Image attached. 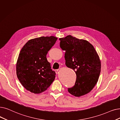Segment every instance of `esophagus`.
<instances>
[{"instance_id":"34e87169","label":"esophagus","mask_w":120,"mask_h":120,"mask_svg":"<svg viewBox=\"0 0 120 120\" xmlns=\"http://www.w3.org/2000/svg\"><path fill=\"white\" fill-rule=\"evenodd\" d=\"M59 69H57V70H55L54 71H55V72H56V74H57V72H58V71H59Z\"/></svg>"}]
</instances>
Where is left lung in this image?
I'll use <instances>...</instances> for the list:
<instances>
[{"label":"left lung","instance_id":"1","mask_svg":"<svg viewBox=\"0 0 120 120\" xmlns=\"http://www.w3.org/2000/svg\"><path fill=\"white\" fill-rule=\"evenodd\" d=\"M60 46L65 51L67 67L74 70L76 75L75 85L68 92L79 97L89 93L100 76L101 64L94 47L89 41L71 35L60 38Z\"/></svg>","mask_w":120,"mask_h":120}]
</instances>
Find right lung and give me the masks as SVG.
<instances>
[{"label":"right lung","instance_id":"add662e5","mask_svg":"<svg viewBox=\"0 0 120 120\" xmlns=\"http://www.w3.org/2000/svg\"><path fill=\"white\" fill-rule=\"evenodd\" d=\"M54 36L29 40L22 49L16 65L17 75L22 85L34 94L45 91L55 78L46 54L55 44Z\"/></svg>","mask_w":120,"mask_h":120}]
</instances>
